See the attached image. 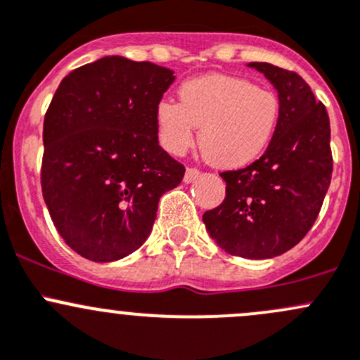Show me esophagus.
<instances>
[{"instance_id": "obj_1", "label": "esophagus", "mask_w": 360, "mask_h": 360, "mask_svg": "<svg viewBox=\"0 0 360 360\" xmlns=\"http://www.w3.org/2000/svg\"><path fill=\"white\" fill-rule=\"evenodd\" d=\"M198 176H200V172H198L197 169H186V172H184V183L186 184L193 183Z\"/></svg>"}]
</instances>
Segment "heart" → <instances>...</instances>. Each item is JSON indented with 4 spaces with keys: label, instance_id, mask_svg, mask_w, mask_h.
I'll return each instance as SVG.
<instances>
[{
    "label": "heart",
    "instance_id": "b5f03b06",
    "mask_svg": "<svg viewBox=\"0 0 360 360\" xmlns=\"http://www.w3.org/2000/svg\"><path fill=\"white\" fill-rule=\"evenodd\" d=\"M281 103L274 92L228 75H207L179 86V103L160 101L155 110L162 146L183 155L195 141L203 158L221 170L250 165L277 129Z\"/></svg>",
    "mask_w": 360,
    "mask_h": 360
}]
</instances>
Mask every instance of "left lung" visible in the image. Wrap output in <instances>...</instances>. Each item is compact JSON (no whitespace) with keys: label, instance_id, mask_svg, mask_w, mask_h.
Wrapping results in <instances>:
<instances>
[{"label":"left lung","instance_id":"obj_1","mask_svg":"<svg viewBox=\"0 0 360 360\" xmlns=\"http://www.w3.org/2000/svg\"><path fill=\"white\" fill-rule=\"evenodd\" d=\"M278 94L281 115L263 157L223 172L226 197L202 221L221 249L245 259H270L292 249L315 223L331 183L329 116L300 75L249 63Z\"/></svg>","mask_w":360,"mask_h":360}]
</instances>
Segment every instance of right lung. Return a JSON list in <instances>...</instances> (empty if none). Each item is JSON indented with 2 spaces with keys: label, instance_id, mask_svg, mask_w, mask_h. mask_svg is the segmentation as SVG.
<instances>
[{
  "label": "right lung",
  "instance_id": "add662e5",
  "mask_svg": "<svg viewBox=\"0 0 360 360\" xmlns=\"http://www.w3.org/2000/svg\"><path fill=\"white\" fill-rule=\"evenodd\" d=\"M172 69L108 56L71 71L43 122L41 191L64 242L97 263L150 237L158 200L184 167L158 144L155 110Z\"/></svg>",
  "mask_w": 360,
  "mask_h": 360
}]
</instances>
